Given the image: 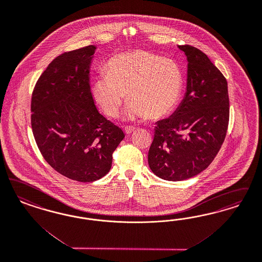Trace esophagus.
<instances>
[{"label":"esophagus","instance_id":"34e87169","mask_svg":"<svg viewBox=\"0 0 262 262\" xmlns=\"http://www.w3.org/2000/svg\"><path fill=\"white\" fill-rule=\"evenodd\" d=\"M136 130V127L133 126H126L125 127V132H126V135H130L132 133H134Z\"/></svg>","mask_w":262,"mask_h":262}]
</instances>
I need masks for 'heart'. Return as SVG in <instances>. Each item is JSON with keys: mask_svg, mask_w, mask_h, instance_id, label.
Returning <instances> with one entry per match:
<instances>
[{"mask_svg": "<svg viewBox=\"0 0 262 262\" xmlns=\"http://www.w3.org/2000/svg\"><path fill=\"white\" fill-rule=\"evenodd\" d=\"M184 72L176 61L150 51L113 56L92 85L97 103L109 117H116L127 95L129 118L159 119L176 107L184 89Z\"/></svg>", "mask_w": 262, "mask_h": 262, "instance_id": "b5f03b06", "label": "heart"}]
</instances>
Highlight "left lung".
<instances>
[{"instance_id": "left-lung-1", "label": "left lung", "mask_w": 262, "mask_h": 262, "mask_svg": "<svg viewBox=\"0 0 262 262\" xmlns=\"http://www.w3.org/2000/svg\"><path fill=\"white\" fill-rule=\"evenodd\" d=\"M179 48L189 62L186 96L171 117L157 123L148 153L151 170L167 181L186 180L206 169L225 141L229 122L224 74L196 47Z\"/></svg>"}]
</instances>
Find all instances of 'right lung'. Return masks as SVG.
Listing matches in <instances>:
<instances>
[{
    "instance_id": "1",
    "label": "right lung",
    "mask_w": 262,
    "mask_h": 262,
    "mask_svg": "<svg viewBox=\"0 0 262 262\" xmlns=\"http://www.w3.org/2000/svg\"><path fill=\"white\" fill-rule=\"evenodd\" d=\"M96 46L63 52L48 64L32 93L31 124L47 163L73 181L89 183L108 173L123 130L99 114L89 84Z\"/></svg>"
}]
</instances>
